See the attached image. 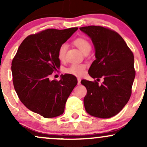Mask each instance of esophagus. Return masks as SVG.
<instances>
[{
  "instance_id": "obj_1",
  "label": "esophagus",
  "mask_w": 147,
  "mask_h": 147,
  "mask_svg": "<svg viewBox=\"0 0 147 147\" xmlns=\"http://www.w3.org/2000/svg\"><path fill=\"white\" fill-rule=\"evenodd\" d=\"M77 84H78V85H80L81 84V79L80 78H77Z\"/></svg>"
}]
</instances>
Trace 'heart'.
Listing matches in <instances>:
<instances>
[{
    "label": "heart",
    "mask_w": 147,
    "mask_h": 147,
    "mask_svg": "<svg viewBox=\"0 0 147 147\" xmlns=\"http://www.w3.org/2000/svg\"><path fill=\"white\" fill-rule=\"evenodd\" d=\"M74 44L82 52L90 51L91 45L90 42L84 38H78L74 41ZM67 50V45L63 44L60 46L58 51V58L61 61H63L65 59V53ZM85 66L82 64H72L68 68L66 69L65 72L67 73L72 74V75L81 76L84 73Z\"/></svg>",
    "instance_id": "heart-1"
}]
</instances>
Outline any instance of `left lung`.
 <instances>
[{"label":"left lung","instance_id":"1","mask_svg":"<svg viewBox=\"0 0 147 147\" xmlns=\"http://www.w3.org/2000/svg\"><path fill=\"white\" fill-rule=\"evenodd\" d=\"M80 30L92 40L96 59L88 74L92 78L104 79L102 85L86 79L81 83L86 88L84 107L90 115L110 118L116 115L129 102L136 72L134 56L122 37L102 26H86Z\"/></svg>","mask_w":147,"mask_h":147}]
</instances>
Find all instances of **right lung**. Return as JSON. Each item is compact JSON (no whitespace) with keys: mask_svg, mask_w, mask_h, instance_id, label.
<instances>
[{"mask_svg":"<svg viewBox=\"0 0 147 147\" xmlns=\"http://www.w3.org/2000/svg\"><path fill=\"white\" fill-rule=\"evenodd\" d=\"M77 28L48 29L23 40L11 62L14 89L21 102L45 118L64 112L65 103L77 84L74 75L65 74L59 81L49 75L60 68L58 51Z\"/></svg>","mask_w":147,"mask_h":147,"instance_id":"1","label":"right lung"}]
</instances>
